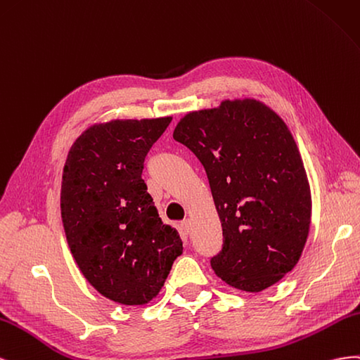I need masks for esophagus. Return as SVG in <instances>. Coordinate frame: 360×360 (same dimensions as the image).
<instances>
[{"label": "esophagus", "mask_w": 360, "mask_h": 360, "mask_svg": "<svg viewBox=\"0 0 360 360\" xmlns=\"http://www.w3.org/2000/svg\"><path fill=\"white\" fill-rule=\"evenodd\" d=\"M181 231H182L184 233H186V235L190 233V231H191V221H190L188 219L181 221Z\"/></svg>", "instance_id": "34e87169"}]
</instances>
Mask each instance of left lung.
I'll return each instance as SVG.
<instances>
[{
  "instance_id": "left-lung-1",
  "label": "left lung",
  "mask_w": 360,
  "mask_h": 360,
  "mask_svg": "<svg viewBox=\"0 0 360 360\" xmlns=\"http://www.w3.org/2000/svg\"><path fill=\"white\" fill-rule=\"evenodd\" d=\"M173 139L207 172L223 228L211 258L221 281L245 292L279 282L299 262L309 233L311 190L285 122L255 99L188 112Z\"/></svg>"
}]
</instances>
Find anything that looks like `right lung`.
<instances>
[{
	"label": "right lung",
	"mask_w": 360,
	"mask_h": 360,
	"mask_svg": "<svg viewBox=\"0 0 360 360\" xmlns=\"http://www.w3.org/2000/svg\"><path fill=\"white\" fill-rule=\"evenodd\" d=\"M172 117L111 120L72 145L61 181V220L81 273L107 299L145 304L182 253L145 181V158Z\"/></svg>",
	"instance_id": "obj_1"
}]
</instances>
